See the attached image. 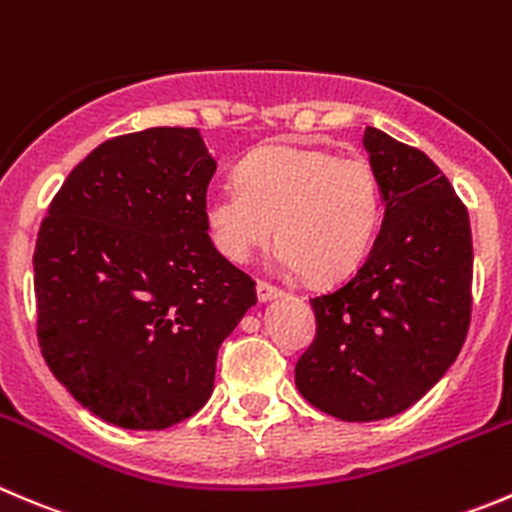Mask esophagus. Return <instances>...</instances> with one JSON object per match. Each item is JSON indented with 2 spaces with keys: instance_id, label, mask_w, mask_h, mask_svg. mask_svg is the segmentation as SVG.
I'll return each instance as SVG.
<instances>
[{
  "instance_id": "esophagus-1",
  "label": "esophagus",
  "mask_w": 512,
  "mask_h": 512,
  "mask_svg": "<svg viewBox=\"0 0 512 512\" xmlns=\"http://www.w3.org/2000/svg\"><path fill=\"white\" fill-rule=\"evenodd\" d=\"M282 295H285V292H282L277 285H272V282H265V280H257V300L260 302L275 300V297H282Z\"/></svg>"
}]
</instances>
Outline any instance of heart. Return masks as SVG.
Masks as SVG:
<instances>
[{"instance_id":"1","label":"heart","mask_w":512,"mask_h":512,"mask_svg":"<svg viewBox=\"0 0 512 512\" xmlns=\"http://www.w3.org/2000/svg\"><path fill=\"white\" fill-rule=\"evenodd\" d=\"M237 185L205 200L212 242L232 262L270 245L277 225L282 265L337 282L362 265L380 230V182L360 155L265 145L242 162Z\"/></svg>"}]
</instances>
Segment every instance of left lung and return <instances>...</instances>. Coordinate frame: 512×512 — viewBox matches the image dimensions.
<instances>
[{
	"instance_id": "8db88e82",
	"label": "left lung",
	"mask_w": 512,
	"mask_h": 512,
	"mask_svg": "<svg viewBox=\"0 0 512 512\" xmlns=\"http://www.w3.org/2000/svg\"><path fill=\"white\" fill-rule=\"evenodd\" d=\"M385 217L360 270L312 297L317 332L295 365L302 398L347 423L403 413L448 372L473 307L470 217L425 152L367 127Z\"/></svg>"
}]
</instances>
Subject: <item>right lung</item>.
I'll return each mask as SVG.
<instances>
[{
    "label": "right lung",
    "mask_w": 512,
    "mask_h": 512,
    "mask_svg": "<svg viewBox=\"0 0 512 512\" xmlns=\"http://www.w3.org/2000/svg\"><path fill=\"white\" fill-rule=\"evenodd\" d=\"M217 162L195 127L112 137L64 180L34 247L37 340L79 405L165 430L215 388L222 340L255 282L207 235Z\"/></svg>",
    "instance_id": "add662e5"
}]
</instances>
